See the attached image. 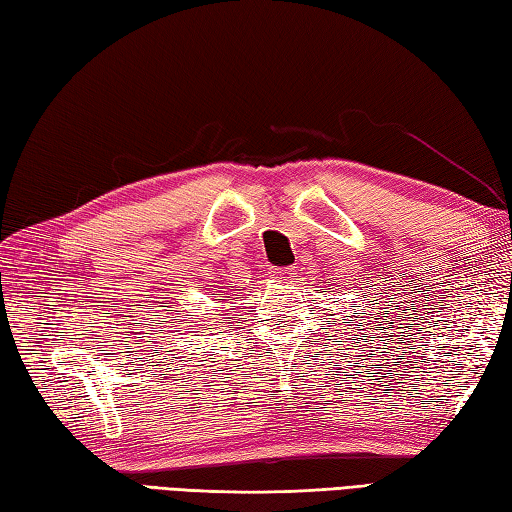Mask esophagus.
I'll list each match as a JSON object with an SVG mask.
<instances>
[{
  "mask_svg": "<svg viewBox=\"0 0 512 512\" xmlns=\"http://www.w3.org/2000/svg\"><path fill=\"white\" fill-rule=\"evenodd\" d=\"M269 274H272V278H274V281H289V278H292V267H274L272 269V272H269Z\"/></svg>",
  "mask_w": 512,
  "mask_h": 512,
  "instance_id": "34e87169",
  "label": "esophagus"
}]
</instances>
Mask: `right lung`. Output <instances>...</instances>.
Segmentation results:
<instances>
[{
  "instance_id": "1",
  "label": "right lung",
  "mask_w": 512,
  "mask_h": 512,
  "mask_svg": "<svg viewBox=\"0 0 512 512\" xmlns=\"http://www.w3.org/2000/svg\"><path fill=\"white\" fill-rule=\"evenodd\" d=\"M227 298H229V296H227ZM218 301H223V298H218Z\"/></svg>"
}]
</instances>
